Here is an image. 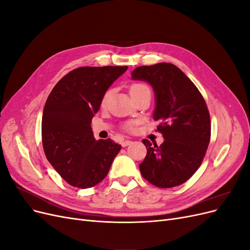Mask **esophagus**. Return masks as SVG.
<instances>
[{
  "label": "esophagus",
  "instance_id": "1",
  "mask_svg": "<svg viewBox=\"0 0 250 250\" xmlns=\"http://www.w3.org/2000/svg\"><path fill=\"white\" fill-rule=\"evenodd\" d=\"M132 142L130 141V140H125V141H123L122 142V144H121V145H122V147H126V146H128V145H130Z\"/></svg>",
  "mask_w": 250,
  "mask_h": 250
}]
</instances>
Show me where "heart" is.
<instances>
[{
    "mask_svg": "<svg viewBox=\"0 0 250 250\" xmlns=\"http://www.w3.org/2000/svg\"><path fill=\"white\" fill-rule=\"evenodd\" d=\"M145 88H148V86H147V85H145V84H143V83H135V84H133V85L131 86V88H130V94H131V93H133V92H137V90H140V89H145ZM108 96H109V93H106V94L104 95V97H103V100H102V103H103V104H104L105 102H106ZM125 128H126L127 130L131 131V130H133L134 128H135V123H134V122H129V123H127V124L125 125Z\"/></svg>",
    "mask_w": 250,
    "mask_h": 250,
    "instance_id": "obj_1",
    "label": "heart"
}]
</instances>
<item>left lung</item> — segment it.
<instances>
[{
	"instance_id": "8db88e82",
	"label": "left lung",
	"mask_w": 250,
	"mask_h": 250,
	"mask_svg": "<svg viewBox=\"0 0 250 250\" xmlns=\"http://www.w3.org/2000/svg\"><path fill=\"white\" fill-rule=\"evenodd\" d=\"M131 78L153 87V119L161 122L157 130L165 139L161 146L143 140L147 155L139 166L142 176L163 188L183 185L198 170L208 147L207 103L194 83L172 63L139 66Z\"/></svg>"
}]
</instances>
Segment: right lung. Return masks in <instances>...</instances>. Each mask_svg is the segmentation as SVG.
<instances>
[{"instance_id":"obj_1","label":"right lung","mask_w":250,"mask_h":250,"mask_svg":"<svg viewBox=\"0 0 250 250\" xmlns=\"http://www.w3.org/2000/svg\"><path fill=\"white\" fill-rule=\"evenodd\" d=\"M128 66H82L71 71L52 89L44 104L42 138L44 154L67 184L92 188L108 174L121 145L97 141L92 119L108 87Z\"/></svg>"}]
</instances>
